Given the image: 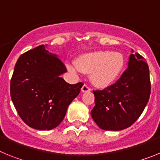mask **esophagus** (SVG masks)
I'll return each instance as SVG.
<instances>
[{"instance_id": "34e87169", "label": "esophagus", "mask_w": 160, "mask_h": 160, "mask_svg": "<svg viewBox=\"0 0 160 160\" xmlns=\"http://www.w3.org/2000/svg\"><path fill=\"white\" fill-rule=\"evenodd\" d=\"M82 92L85 93V92H89V91H90V88L88 87V86H87V85H83L81 89Z\"/></svg>"}]
</instances>
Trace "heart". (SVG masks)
I'll list each match as a JSON object with an SVG mask.
<instances>
[{
  "mask_svg": "<svg viewBox=\"0 0 160 160\" xmlns=\"http://www.w3.org/2000/svg\"><path fill=\"white\" fill-rule=\"evenodd\" d=\"M123 55L109 50L87 53L79 58L76 64L68 63V70L79 74L82 72L91 73V80L96 86L107 87L119 76L124 66Z\"/></svg>",
  "mask_w": 160,
  "mask_h": 160,
  "instance_id": "obj_1",
  "label": "heart"
}]
</instances>
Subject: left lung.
I'll list each match as a JSON object with an SVG mask.
<instances>
[{
	"label": "left lung",
	"instance_id": "obj_1",
	"mask_svg": "<svg viewBox=\"0 0 160 160\" xmlns=\"http://www.w3.org/2000/svg\"><path fill=\"white\" fill-rule=\"evenodd\" d=\"M131 52L128 69L118 81L104 90L93 91L95 106L91 117L105 131H121L131 127L149 100V67L140 54Z\"/></svg>",
	"mask_w": 160,
	"mask_h": 160
}]
</instances>
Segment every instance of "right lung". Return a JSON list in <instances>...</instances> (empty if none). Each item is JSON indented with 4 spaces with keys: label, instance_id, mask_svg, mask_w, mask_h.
Instances as JSON below:
<instances>
[{
    "label": "right lung",
    "instance_id": "add662e5",
    "mask_svg": "<svg viewBox=\"0 0 160 160\" xmlns=\"http://www.w3.org/2000/svg\"><path fill=\"white\" fill-rule=\"evenodd\" d=\"M67 71L57 54L44 45L21 55L10 82V95L19 116L33 129L57 128L83 84H69L61 75Z\"/></svg>",
    "mask_w": 160,
    "mask_h": 160
}]
</instances>
